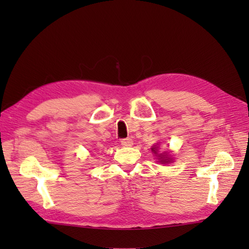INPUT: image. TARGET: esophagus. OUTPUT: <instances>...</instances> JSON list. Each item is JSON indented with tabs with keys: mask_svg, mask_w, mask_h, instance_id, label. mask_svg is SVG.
Here are the masks:
<instances>
[{
	"mask_svg": "<svg viewBox=\"0 0 249 249\" xmlns=\"http://www.w3.org/2000/svg\"><path fill=\"white\" fill-rule=\"evenodd\" d=\"M121 144L123 146H131L134 144V141L131 138H126V139H122L121 140Z\"/></svg>",
	"mask_w": 249,
	"mask_h": 249,
	"instance_id": "obj_1",
	"label": "esophagus"
}]
</instances>
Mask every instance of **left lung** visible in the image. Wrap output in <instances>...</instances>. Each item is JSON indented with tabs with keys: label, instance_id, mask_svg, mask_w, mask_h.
I'll return each mask as SVG.
<instances>
[{
	"label": "left lung",
	"instance_id": "left-lung-1",
	"mask_svg": "<svg viewBox=\"0 0 249 249\" xmlns=\"http://www.w3.org/2000/svg\"><path fill=\"white\" fill-rule=\"evenodd\" d=\"M152 151L154 152L155 154H156L157 149H156V147H152ZM158 157H160V162H162V163H168V161H170V160H169V158H168L167 154H166V155L160 154V155H158Z\"/></svg>",
	"mask_w": 249,
	"mask_h": 249
}]
</instances>
